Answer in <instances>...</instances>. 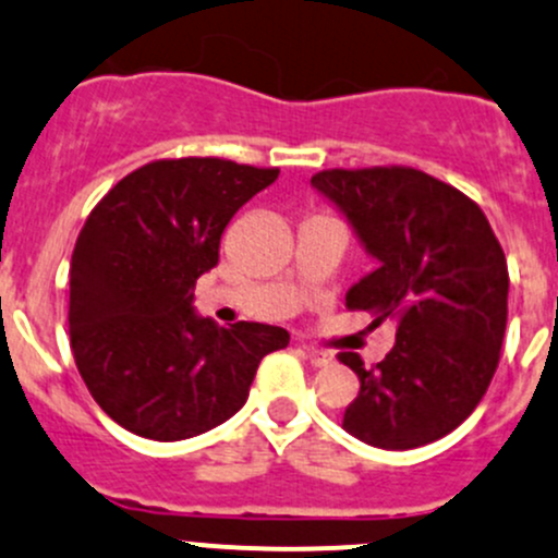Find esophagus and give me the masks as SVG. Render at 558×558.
I'll return each instance as SVG.
<instances>
[{
	"label": "esophagus",
	"instance_id": "1",
	"mask_svg": "<svg viewBox=\"0 0 558 558\" xmlns=\"http://www.w3.org/2000/svg\"><path fill=\"white\" fill-rule=\"evenodd\" d=\"M302 353H305L307 362H311L313 367H329V364H331V353L318 351V348H305V345H302Z\"/></svg>",
	"mask_w": 558,
	"mask_h": 558
}]
</instances>
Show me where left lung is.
<instances>
[{
  "mask_svg": "<svg viewBox=\"0 0 558 558\" xmlns=\"http://www.w3.org/2000/svg\"><path fill=\"white\" fill-rule=\"evenodd\" d=\"M311 185L345 216L375 269L345 296L351 311L391 318L397 342L364 367L342 429L386 451L453 432L486 393L508 324V262L481 207L410 167L326 170Z\"/></svg>",
  "mask_w": 558,
  "mask_h": 558,
  "instance_id": "obj_1",
  "label": "left lung"
}]
</instances>
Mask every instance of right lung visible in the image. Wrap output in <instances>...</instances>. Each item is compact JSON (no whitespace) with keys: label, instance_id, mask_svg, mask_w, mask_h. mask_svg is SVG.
I'll use <instances>...</instances> for the list:
<instances>
[{"label":"right lung","instance_id":"add662e5","mask_svg":"<svg viewBox=\"0 0 558 558\" xmlns=\"http://www.w3.org/2000/svg\"><path fill=\"white\" fill-rule=\"evenodd\" d=\"M280 170L227 159L150 161L102 196L70 264V342L77 373L123 429L189 440L232 418L258 362L289 331L194 311V283L218 264L227 223Z\"/></svg>","mask_w":558,"mask_h":558}]
</instances>
